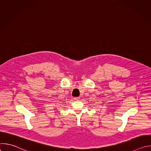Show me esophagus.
<instances>
[{
	"mask_svg": "<svg viewBox=\"0 0 151 151\" xmlns=\"http://www.w3.org/2000/svg\"><path fill=\"white\" fill-rule=\"evenodd\" d=\"M73 99H74V100H75V101H79V100H80V97H75Z\"/></svg>",
	"mask_w": 151,
	"mask_h": 151,
	"instance_id": "esophagus-1",
	"label": "esophagus"
}]
</instances>
